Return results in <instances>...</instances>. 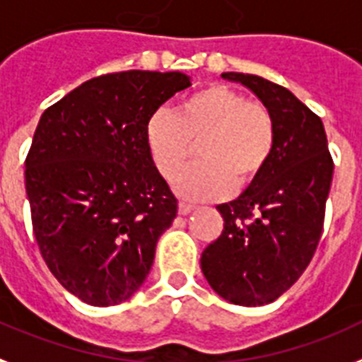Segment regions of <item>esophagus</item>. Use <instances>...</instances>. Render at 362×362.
Instances as JSON below:
<instances>
[{"instance_id": "34e87169", "label": "esophagus", "mask_w": 362, "mask_h": 362, "mask_svg": "<svg viewBox=\"0 0 362 362\" xmlns=\"http://www.w3.org/2000/svg\"><path fill=\"white\" fill-rule=\"evenodd\" d=\"M194 211V205H190V203H185V202H181L179 203V214H190Z\"/></svg>"}]
</instances>
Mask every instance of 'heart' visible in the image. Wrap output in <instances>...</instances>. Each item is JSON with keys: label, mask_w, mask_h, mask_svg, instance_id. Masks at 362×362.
I'll list each match as a JSON object with an SVG mask.
<instances>
[{"label": "heart", "mask_w": 362, "mask_h": 362, "mask_svg": "<svg viewBox=\"0 0 362 362\" xmlns=\"http://www.w3.org/2000/svg\"><path fill=\"white\" fill-rule=\"evenodd\" d=\"M144 140L155 168L166 179L179 174L198 146L202 163L185 170L174 187L183 198L214 199L261 177L276 149V120L261 101L213 83L185 95L174 112L149 116Z\"/></svg>", "instance_id": "b5f03b06"}]
</instances>
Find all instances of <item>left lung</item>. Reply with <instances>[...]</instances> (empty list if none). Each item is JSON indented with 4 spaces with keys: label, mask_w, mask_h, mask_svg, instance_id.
<instances>
[{
    "label": "left lung",
    "mask_w": 362,
    "mask_h": 362,
    "mask_svg": "<svg viewBox=\"0 0 362 362\" xmlns=\"http://www.w3.org/2000/svg\"><path fill=\"white\" fill-rule=\"evenodd\" d=\"M222 77L250 88L270 109L276 149L252 187L216 207L223 231L203 250L202 272L223 300L267 305L298 281L315 255L333 159L322 120L285 86L237 71Z\"/></svg>",
    "instance_id": "left-lung-1"
}]
</instances>
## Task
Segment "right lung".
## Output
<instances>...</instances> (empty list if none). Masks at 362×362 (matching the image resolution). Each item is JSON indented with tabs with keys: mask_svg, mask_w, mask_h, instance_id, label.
<instances>
[{
	"mask_svg": "<svg viewBox=\"0 0 362 362\" xmlns=\"http://www.w3.org/2000/svg\"><path fill=\"white\" fill-rule=\"evenodd\" d=\"M181 71L94 77L44 110L25 159V192L40 253L81 301L109 307L146 281L177 199L149 157L144 127Z\"/></svg>",
	"mask_w": 362,
	"mask_h": 362,
	"instance_id": "add662e5",
	"label": "right lung"
}]
</instances>
